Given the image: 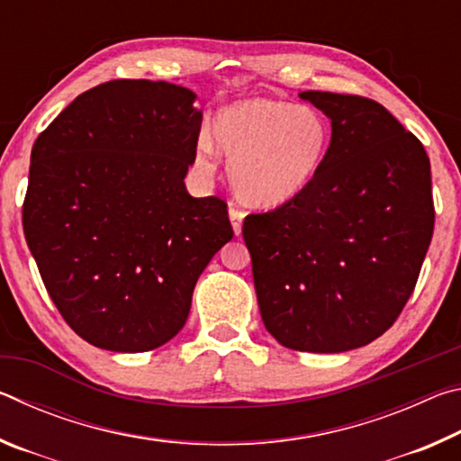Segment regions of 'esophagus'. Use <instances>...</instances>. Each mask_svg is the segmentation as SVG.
<instances>
[{
    "mask_svg": "<svg viewBox=\"0 0 461 461\" xmlns=\"http://www.w3.org/2000/svg\"><path fill=\"white\" fill-rule=\"evenodd\" d=\"M244 217H246V212L244 209H240L238 205H230V221H231V228H233V231H236V236H240L241 233V221H244Z\"/></svg>",
    "mask_w": 461,
    "mask_h": 461,
    "instance_id": "esophagus-1",
    "label": "esophagus"
}]
</instances>
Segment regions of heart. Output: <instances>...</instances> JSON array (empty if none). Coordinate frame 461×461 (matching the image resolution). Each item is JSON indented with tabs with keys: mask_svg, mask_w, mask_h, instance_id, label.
I'll list each match as a JSON object with an SVG mask.
<instances>
[{
	"mask_svg": "<svg viewBox=\"0 0 461 461\" xmlns=\"http://www.w3.org/2000/svg\"><path fill=\"white\" fill-rule=\"evenodd\" d=\"M215 144L228 154L241 199L276 207L313 183L330 148V123L311 105L252 97L223 107L213 122ZM213 140L199 138V165L212 168Z\"/></svg>",
	"mask_w": 461,
	"mask_h": 461,
	"instance_id": "1",
	"label": "heart"
}]
</instances>
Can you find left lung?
I'll return each instance as SVG.
<instances>
[{
    "instance_id": "left-lung-1",
    "label": "left lung",
    "mask_w": 461,
    "mask_h": 461,
    "mask_svg": "<svg viewBox=\"0 0 461 461\" xmlns=\"http://www.w3.org/2000/svg\"><path fill=\"white\" fill-rule=\"evenodd\" d=\"M331 120L305 191L244 220L262 321L280 346L338 354L380 338L415 291L435 209L423 144L360 95L303 91Z\"/></svg>"
}]
</instances>
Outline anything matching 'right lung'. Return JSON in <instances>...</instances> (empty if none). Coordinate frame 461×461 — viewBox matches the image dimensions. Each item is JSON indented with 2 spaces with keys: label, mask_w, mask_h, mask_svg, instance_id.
I'll return each instance as SVG.
<instances>
[{
  "label": "right lung",
  "mask_w": 461,
  "mask_h": 461,
  "mask_svg": "<svg viewBox=\"0 0 461 461\" xmlns=\"http://www.w3.org/2000/svg\"><path fill=\"white\" fill-rule=\"evenodd\" d=\"M193 101L165 81L101 83L32 146L24 236L59 313L91 346L136 354L173 339L233 238L223 199L186 193L203 120Z\"/></svg>",
  "instance_id": "1"
}]
</instances>
